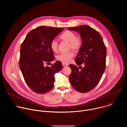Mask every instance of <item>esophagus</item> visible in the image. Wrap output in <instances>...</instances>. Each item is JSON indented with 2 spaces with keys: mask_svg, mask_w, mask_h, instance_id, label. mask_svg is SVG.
<instances>
[{
  "mask_svg": "<svg viewBox=\"0 0 127 127\" xmlns=\"http://www.w3.org/2000/svg\"><path fill=\"white\" fill-rule=\"evenodd\" d=\"M62 65L63 67H67L68 66V64H65V63H62Z\"/></svg>",
  "mask_w": 127,
  "mask_h": 127,
  "instance_id": "esophagus-1",
  "label": "esophagus"
}]
</instances>
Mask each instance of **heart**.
Segmentation results:
<instances>
[{"instance_id": "heart-1", "label": "heart", "mask_w": 127, "mask_h": 127, "mask_svg": "<svg viewBox=\"0 0 127 127\" xmlns=\"http://www.w3.org/2000/svg\"><path fill=\"white\" fill-rule=\"evenodd\" d=\"M62 40L69 42V47L75 51L79 50L82 45V39L79 35H76L74 32L67 30L63 32L60 37ZM50 48L53 52L58 50V44L56 40H53L50 42ZM74 56V53L72 51L67 53H62L57 56V59L63 63L67 64L71 62Z\"/></svg>"}]
</instances>
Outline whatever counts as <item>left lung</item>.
<instances>
[{
	"label": "left lung",
	"mask_w": 127,
	"mask_h": 127,
	"mask_svg": "<svg viewBox=\"0 0 127 127\" xmlns=\"http://www.w3.org/2000/svg\"><path fill=\"white\" fill-rule=\"evenodd\" d=\"M77 31L82 39V45L75 61L70 64L71 73L69 79L71 85L77 91L85 93L93 89L99 83L106 66V48L100 34L87 25L69 28ZM82 64L84 67L80 65Z\"/></svg>",
	"instance_id": "8db88e82"
}]
</instances>
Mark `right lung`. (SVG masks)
<instances>
[{
    "instance_id": "obj_1",
    "label": "right lung",
    "mask_w": 127,
    "mask_h": 127,
    "mask_svg": "<svg viewBox=\"0 0 127 127\" xmlns=\"http://www.w3.org/2000/svg\"><path fill=\"white\" fill-rule=\"evenodd\" d=\"M63 30L59 28L37 27L28 33L21 45L20 67L26 83L36 93L44 94L51 90L54 75L62 68L59 61L51 67L45 66V64L54 60L50 42Z\"/></svg>"
}]
</instances>
